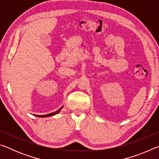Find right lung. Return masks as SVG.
Segmentation results:
<instances>
[{"label": "right lung", "mask_w": 159, "mask_h": 159, "mask_svg": "<svg viewBox=\"0 0 159 159\" xmlns=\"http://www.w3.org/2000/svg\"><path fill=\"white\" fill-rule=\"evenodd\" d=\"M63 108V106L60 107V109H59L57 111H56L55 112H52V113H50V114H45V115H35L36 116H38V117H40V118H45V117H50V116H55L56 114H59V113L60 112L61 109Z\"/></svg>", "instance_id": "obj_1"}]
</instances>
